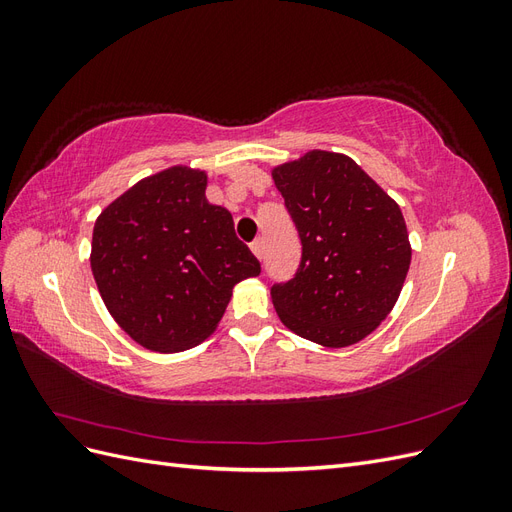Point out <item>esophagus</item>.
Masks as SVG:
<instances>
[{
  "label": "esophagus",
  "instance_id": "1",
  "mask_svg": "<svg viewBox=\"0 0 512 512\" xmlns=\"http://www.w3.org/2000/svg\"><path fill=\"white\" fill-rule=\"evenodd\" d=\"M250 247H252L254 256H256L258 260H262V256H265V241H262V239H256Z\"/></svg>",
  "mask_w": 512,
  "mask_h": 512
}]
</instances>
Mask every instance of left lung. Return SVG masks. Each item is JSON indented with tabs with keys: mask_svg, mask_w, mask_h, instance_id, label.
<instances>
[{
	"mask_svg": "<svg viewBox=\"0 0 512 512\" xmlns=\"http://www.w3.org/2000/svg\"><path fill=\"white\" fill-rule=\"evenodd\" d=\"M303 254L297 275L271 288L292 333L346 348L391 314L412 260L399 205L344 153L312 149L271 170Z\"/></svg>",
	"mask_w": 512,
	"mask_h": 512,
	"instance_id": "1",
	"label": "left lung"
}]
</instances>
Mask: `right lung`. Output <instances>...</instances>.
Segmentation results:
<instances>
[{"label":"right lung","instance_id":"right-lung-1","mask_svg":"<svg viewBox=\"0 0 512 512\" xmlns=\"http://www.w3.org/2000/svg\"><path fill=\"white\" fill-rule=\"evenodd\" d=\"M205 190V170L177 164L134 183L96 220L89 260L100 297L147 350L198 346L218 329L232 288L260 275L230 211Z\"/></svg>","mask_w":512,"mask_h":512}]
</instances>
